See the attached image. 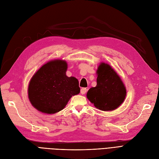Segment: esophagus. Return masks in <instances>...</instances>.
Here are the masks:
<instances>
[{
  "label": "esophagus",
  "instance_id": "esophagus-1",
  "mask_svg": "<svg viewBox=\"0 0 159 159\" xmlns=\"http://www.w3.org/2000/svg\"><path fill=\"white\" fill-rule=\"evenodd\" d=\"M87 89L86 88H82L80 89V93L82 95L85 94V93H87Z\"/></svg>",
  "mask_w": 159,
  "mask_h": 159
}]
</instances>
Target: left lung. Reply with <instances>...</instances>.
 Masks as SVG:
<instances>
[{
	"label": "left lung",
	"mask_w": 159,
	"mask_h": 159,
	"mask_svg": "<svg viewBox=\"0 0 159 159\" xmlns=\"http://www.w3.org/2000/svg\"><path fill=\"white\" fill-rule=\"evenodd\" d=\"M97 85L88 91L87 99L101 111L115 110L125 98L124 83L110 65L104 62L97 68Z\"/></svg>",
	"instance_id": "obj_1"
}]
</instances>
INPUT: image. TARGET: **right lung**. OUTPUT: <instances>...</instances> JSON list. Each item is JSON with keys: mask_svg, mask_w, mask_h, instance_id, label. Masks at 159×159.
I'll list each match as a JSON object with an SVG mask.
<instances>
[{"mask_svg": "<svg viewBox=\"0 0 159 159\" xmlns=\"http://www.w3.org/2000/svg\"><path fill=\"white\" fill-rule=\"evenodd\" d=\"M67 62L54 60L36 72L28 87V97L39 111L53 114L65 107L72 96L79 94V80L66 75Z\"/></svg>", "mask_w": 159, "mask_h": 159, "instance_id": "1", "label": "right lung"}]
</instances>
